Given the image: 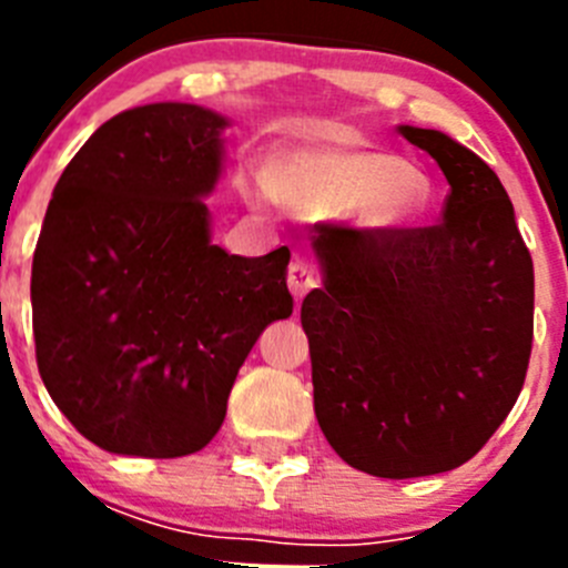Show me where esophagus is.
Segmentation results:
<instances>
[{
    "label": "esophagus",
    "instance_id": "esophagus-1",
    "mask_svg": "<svg viewBox=\"0 0 568 568\" xmlns=\"http://www.w3.org/2000/svg\"><path fill=\"white\" fill-rule=\"evenodd\" d=\"M287 287L295 298H304L310 290L318 287V275H315V270L310 267V264H304V261H293L287 270Z\"/></svg>",
    "mask_w": 568,
    "mask_h": 568
}]
</instances>
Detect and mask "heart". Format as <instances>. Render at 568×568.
<instances>
[{
  "mask_svg": "<svg viewBox=\"0 0 568 568\" xmlns=\"http://www.w3.org/2000/svg\"><path fill=\"white\" fill-rule=\"evenodd\" d=\"M275 202L301 213L355 207L366 230H395L424 210L426 179L400 155L358 144H324L275 159L267 168Z\"/></svg>",
  "mask_w": 568,
  "mask_h": 568,
  "instance_id": "b5f03b06",
  "label": "heart"
}]
</instances>
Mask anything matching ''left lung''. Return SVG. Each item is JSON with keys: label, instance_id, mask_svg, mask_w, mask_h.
<instances>
[{"label": "left lung", "instance_id": "left-lung-1", "mask_svg": "<svg viewBox=\"0 0 568 568\" xmlns=\"http://www.w3.org/2000/svg\"><path fill=\"white\" fill-rule=\"evenodd\" d=\"M449 182L444 222L318 224L324 287L301 304L313 398L335 453L375 478L466 464L520 395L535 270L495 170L440 130L400 124Z\"/></svg>", "mask_w": 568, "mask_h": 568}]
</instances>
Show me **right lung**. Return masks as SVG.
Segmentation results:
<instances>
[{"instance_id":"add662e5","label":"right lung","mask_w":568,"mask_h":568,"mask_svg":"<svg viewBox=\"0 0 568 568\" xmlns=\"http://www.w3.org/2000/svg\"><path fill=\"white\" fill-rule=\"evenodd\" d=\"M230 119L202 104L124 110L82 144L44 213L37 364L53 404L104 453L182 458L222 429L267 324L293 315L290 250L210 241Z\"/></svg>"}]
</instances>
